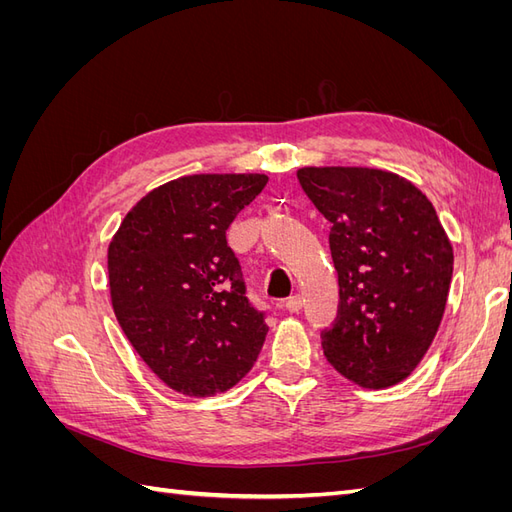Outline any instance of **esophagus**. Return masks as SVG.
I'll return each mask as SVG.
<instances>
[{"label":"esophagus","mask_w":512,"mask_h":512,"mask_svg":"<svg viewBox=\"0 0 512 512\" xmlns=\"http://www.w3.org/2000/svg\"><path fill=\"white\" fill-rule=\"evenodd\" d=\"M303 307V297L301 294H292V297H288V301H286V309L288 312H299V309Z\"/></svg>","instance_id":"esophagus-1"}]
</instances>
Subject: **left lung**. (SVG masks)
<instances>
[{
	"instance_id": "8db88e82",
	"label": "left lung",
	"mask_w": 512,
	"mask_h": 512,
	"mask_svg": "<svg viewBox=\"0 0 512 512\" xmlns=\"http://www.w3.org/2000/svg\"><path fill=\"white\" fill-rule=\"evenodd\" d=\"M297 179L331 222L339 309L322 331L327 361L365 389L410 376L440 327L453 247L427 196L378 168H299Z\"/></svg>"
}]
</instances>
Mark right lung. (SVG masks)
<instances>
[{"label": "right lung", "instance_id": "right-lung-1", "mask_svg": "<svg viewBox=\"0 0 512 512\" xmlns=\"http://www.w3.org/2000/svg\"><path fill=\"white\" fill-rule=\"evenodd\" d=\"M265 175H190L138 200L108 245L115 316L170 389L209 397L235 386L267 337L226 230Z\"/></svg>", "mask_w": 512, "mask_h": 512}]
</instances>
